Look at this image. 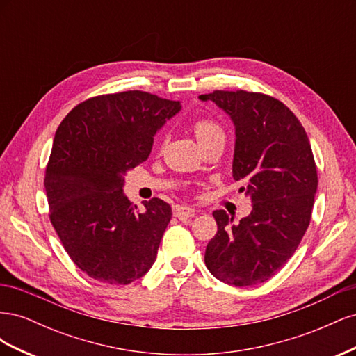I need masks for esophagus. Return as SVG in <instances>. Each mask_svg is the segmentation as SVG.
<instances>
[{
  "mask_svg": "<svg viewBox=\"0 0 356 356\" xmlns=\"http://www.w3.org/2000/svg\"><path fill=\"white\" fill-rule=\"evenodd\" d=\"M196 209L195 208H190L187 204H175L174 207V215L178 217L181 221H187L188 218L195 217L196 215Z\"/></svg>",
  "mask_w": 356,
  "mask_h": 356,
  "instance_id": "34e87169",
  "label": "esophagus"
}]
</instances>
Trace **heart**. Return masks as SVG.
Returning <instances> with one entry per match:
<instances>
[{
    "label": "heart",
    "mask_w": 356,
    "mask_h": 356,
    "mask_svg": "<svg viewBox=\"0 0 356 356\" xmlns=\"http://www.w3.org/2000/svg\"><path fill=\"white\" fill-rule=\"evenodd\" d=\"M193 134H195L199 144L203 147L207 144L220 141H225V131L220 122L211 117H199L191 123Z\"/></svg>",
    "instance_id": "obj_1"
}]
</instances>
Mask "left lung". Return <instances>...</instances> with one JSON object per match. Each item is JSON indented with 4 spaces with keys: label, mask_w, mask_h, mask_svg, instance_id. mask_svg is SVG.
<instances>
[{
    "label": "left lung",
    "mask_w": 356,
    "mask_h": 356,
    "mask_svg": "<svg viewBox=\"0 0 356 356\" xmlns=\"http://www.w3.org/2000/svg\"><path fill=\"white\" fill-rule=\"evenodd\" d=\"M230 114L236 126L233 178L251 196L252 211L238 224L220 209L217 234L204 264L220 281L266 282L288 263L309 227L318 187L316 163L305 127L285 104L260 92L200 95Z\"/></svg>",
    "instance_id": "8db88e82"
}]
</instances>
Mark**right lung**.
Listing matches in <instances>:
<instances>
[{"instance_id":"add662e5","label":"right lung","mask_w":356,"mask_h":356,"mask_svg":"<svg viewBox=\"0 0 356 356\" xmlns=\"http://www.w3.org/2000/svg\"><path fill=\"white\" fill-rule=\"evenodd\" d=\"M179 108L148 92H117L80 102L58 127L44 177L49 218L74 264L96 281L127 285L156 260L172 208L153 197L136 212L123 174L148 159Z\"/></svg>"}]
</instances>
